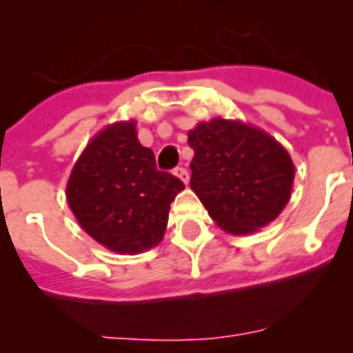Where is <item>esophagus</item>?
<instances>
[{"mask_svg":"<svg viewBox=\"0 0 353 353\" xmlns=\"http://www.w3.org/2000/svg\"><path fill=\"white\" fill-rule=\"evenodd\" d=\"M174 174H176V176L179 177V179H181L183 183H185V185H188V179H190V176H188L187 168H183V166H179V168H176V170H174Z\"/></svg>","mask_w":353,"mask_h":353,"instance_id":"1","label":"esophagus"}]
</instances>
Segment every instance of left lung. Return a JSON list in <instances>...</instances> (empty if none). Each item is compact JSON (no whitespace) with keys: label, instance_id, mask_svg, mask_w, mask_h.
<instances>
[{"label":"left lung","instance_id":"1","mask_svg":"<svg viewBox=\"0 0 353 353\" xmlns=\"http://www.w3.org/2000/svg\"><path fill=\"white\" fill-rule=\"evenodd\" d=\"M190 188L216 225L251 234L269 225L291 198L295 165L268 132L216 117L188 132Z\"/></svg>","mask_w":353,"mask_h":353}]
</instances>
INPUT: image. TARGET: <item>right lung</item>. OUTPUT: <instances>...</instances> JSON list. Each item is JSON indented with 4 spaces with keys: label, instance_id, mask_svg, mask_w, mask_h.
<instances>
[{
    "label": "right lung",
    "instance_id": "right-lung-1",
    "mask_svg": "<svg viewBox=\"0 0 353 353\" xmlns=\"http://www.w3.org/2000/svg\"><path fill=\"white\" fill-rule=\"evenodd\" d=\"M183 185L159 172L139 143L135 121L108 124L74 163L65 198L80 227L119 254H139L163 240L170 203Z\"/></svg>",
    "mask_w": 353,
    "mask_h": 353
}]
</instances>
